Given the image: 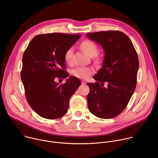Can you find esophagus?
Listing matches in <instances>:
<instances>
[{"label":"esophagus","instance_id":"1","mask_svg":"<svg viewBox=\"0 0 158 158\" xmlns=\"http://www.w3.org/2000/svg\"><path fill=\"white\" fill-rule=\"evenodd\" d=\"M81 83H82V84H85L87 83V82L85 81H81Z\"/></svg>","mask_w":158,"mask_h":158}]
</instances>
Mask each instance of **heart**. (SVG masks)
I'll list each match as a JSON object with an SVG mask.
<instances>
[{
	"mask_svg": "<svg viewBox=\"0 0 158 158\" xmlns=\"http://www.w3.org/2000/svg\"><path fill=\"white\" fill-rule=\"evenodd\" d=\"M81 48L90 57L96 56L98 52V47L95 42L92 40H86L81 44ZM74 52L73 47L67 49L64 53L65 61L69 64L73 62V56ZM94 73V69L91 67L80 66L72 71V74L77 78L86 79Z\"/></svg>",
	"mask_w": 158,
	"mask_h": 158,
	"instance_id": "heart-1",
	"label": "heart"
}]
</instances>
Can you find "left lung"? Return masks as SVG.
<instances>
[{
    "mask_svg": "<svg viewBox=\"0 0 158 158\" xmlns=\"http://www.w3.org/2000/svg\"><path fill=\"white\" fill-rule=\"evenodd\" d=\"M86 36L99 43L104 52L102 67L93 76L97 82L87 83L88 108L98 118H113L124 110L136 89L138 54L130 39L120 31L87 33Z\"/></svg>",
    "mask_w": 158,
    "mask_h": 158,
    "instance_id": "8db88e82",
    "label": "left lung"
}]
</instances>
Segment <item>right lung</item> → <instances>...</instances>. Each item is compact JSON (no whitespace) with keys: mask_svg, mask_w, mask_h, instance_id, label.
Listing matches in <instances>:
<instances>
[{"mask_svg":"<svg viewBox=\"0 0 158 158\" xmlns=\"http://www.w3.org/2000/svg\"><path fill=\"white\" fill-rule=\"evenodd\" d=\"M80 37L62 33L39 34L31 40L24 52L20 76L26 99L44 118L56 119L64 116L71 97L81 84L74 76L62 85L56 82V78L69 76L65 71L64 53Z\"/></svg>","mask_w":158,"mask_h":158,"instance_id":"right-lung-1","label":"right lung"}]
</instances>
